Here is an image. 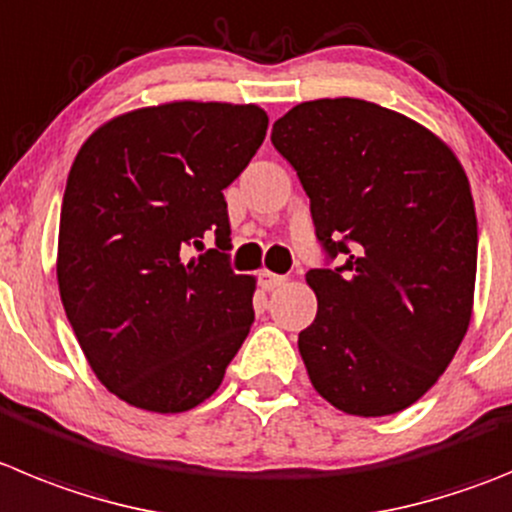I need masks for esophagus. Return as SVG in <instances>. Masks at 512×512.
<instances>
[{"mask_svg": "<svg viewBox=\"0 0 512 512\" xmlns=\"http://www.w3.org/2000/svg\"><path fill=\"white\" fill-rule=\"evenodd\" d=\"M284 281H287V276L271 274V271H261L259 274V287L264 289V292H274V289H279Z\"/></svg>", "mask_w": 512, "mask_h": 512, "instance_id": "34e87169", "label": "esophagus"}]
</instances>
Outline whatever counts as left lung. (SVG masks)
Here are the masks:
<instances>
[{
	"instance_id": "8db88e82",
	"label": "left lung",
	"mask_w": 512,
	"mask_h": 512,
	"mask_svg": "<svg viewBox=\"0 0 512 512\" xmlns=\"http://www.w3.org/2000/svg\"><path fill=\"white\" fill-rule=\"evenodd\" d=\"M271 144L297 170L337 269L307 271L317 317L299 332L309 381L350 416L419 401L467 335L477 215L457 154L419 121L360 98L294 106Z\"/></svg>"
}]
</instances>
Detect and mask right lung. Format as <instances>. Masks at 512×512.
Segmentation results:
<instances>
[{
	"instance_id": "obj_1",
	"label": "right lung",
	"mask_w": 512,
	"mask_h": 512,
	"mask_svg": "<svg viewBox=\"0 0 512 512\" xmlns=\"http://www.w3.org/2000/svg\"><path fill=\"white\" fill-rule=\"evenodd\" d=\"M256 103L170 101L98 126L70 167L58 287L114 396L182 414L213 396L253 322L256 279L228 266L223 190L266 137ZM216 248L198 260L190 247Z\"/></svg>"
}]
</instances>
